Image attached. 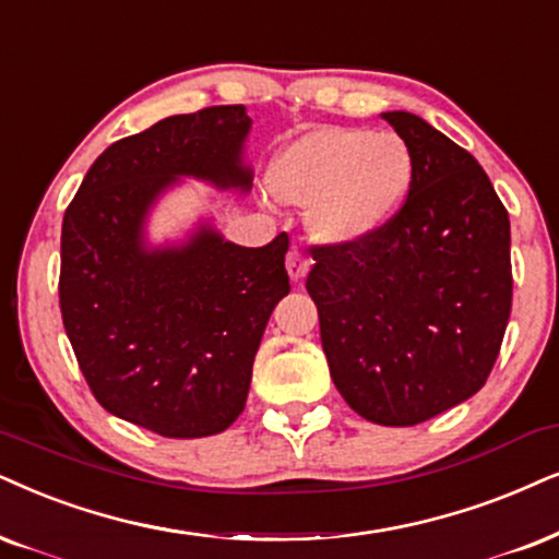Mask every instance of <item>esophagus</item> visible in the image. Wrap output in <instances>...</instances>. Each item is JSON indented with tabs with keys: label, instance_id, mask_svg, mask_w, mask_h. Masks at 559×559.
<instances>
[{
	"label": "esophagus",
	"instance_id": "obj_1",
	"mask_svg": "<svg viewBox=\"0 0 559 559\" xmlns=\"http://www.w3.org/2000/svg\"><path fill=\"white\" fill-rule=\"evenodd\" d=\"M309 265H312V260L301 252V247H294L292 252H288L286 258V271L292 275V281H301L304 275L309 273Z\"/></svg>",
	"mask_w": 559,
	"mask_h": 559
}]
</instances>
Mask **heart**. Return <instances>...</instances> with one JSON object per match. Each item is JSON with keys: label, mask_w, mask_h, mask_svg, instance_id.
<instances>
[{"label": "heart", "mask_w": 559, "mask_h": 559, "mask_svg": "<svg viewBox=\"0 0 559 559\" xmlns=\"http://www.w3.org/2000/svg\"><path fill=\"white\" fill-rule=\"evenodd\" d=\"M413 159L397 133L317 129L275 154L267 188L281 203L309 206L312 235L330 245L369 239L397 214Z\"/></svg>", "instance_id": "obj_1"}]
</instances>
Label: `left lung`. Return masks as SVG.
<instances>
[{"label": "left lung", "instance_id": "1", "mask_svg": "<svg viewBox=\"0 0 559 559\" xmlns=\"http://www.w3.org/2000/svg\"><path fill=\"white\" fill-rule=\"evenodd\" d=\"M413 182L353 245H314L307 292L330 377L358 415L418 426L483 390L513 299L511 222L485 169L423 118L384 112Z\"/></svg>", "mask_w": 559, "mask_h": 559}]
</instances>
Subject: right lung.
<instances>
[{
    "mask_svg": "<svg viewBox=\"0 0 559 559\" xmlns=\"http://www.w3.org/2000/svg\"><path fill=\"white\" fill-rule=\"evenodd\" d=\"M245 105L169 116L110 144L61 227V320L95 400L165 438L227 430L245 409L273 307L292 292L288 235L265 247L214 229L146 250V211L180 175L250 188Z\"/></svg>",
    "mask_w": 559,
    "mask_h": 559,
    "instance_id": "right-lung-1",
    "label": "right lung"
}]
</instances>
